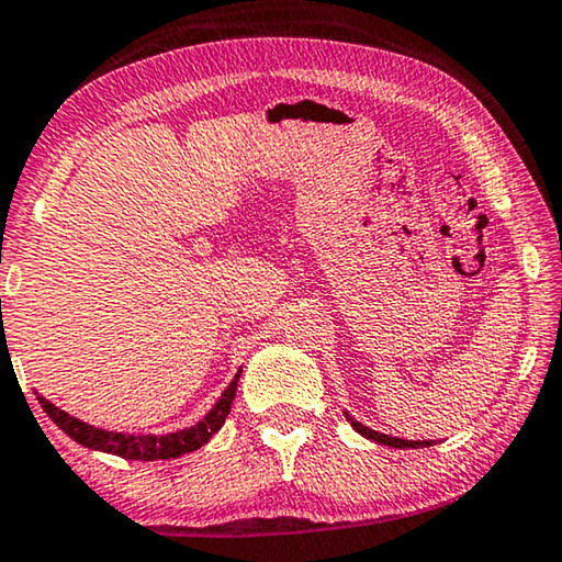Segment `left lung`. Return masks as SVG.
<instances>
[{"label": "left lung", "mask_w": 562, "mask_h": 562, "mask_svg": "<svg viewBox=\"0 0 562 562\" xmlns=\"http://www.w3.org/2000/svg\"><path fill=\"white\" fill-rule=\"evenodd\" d=\"M350 425H352V429H358L360 435L363 437H368V440H375V442H381V445H389V448H429V445L432 442H412V440H398V437H389V435H381V432H373V429H368V427H363L360 425V422H352L350 419Z\"/></svg>", "instance_id": "8db88e82"}]
</instances>
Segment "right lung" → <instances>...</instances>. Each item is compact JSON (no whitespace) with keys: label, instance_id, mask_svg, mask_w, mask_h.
Segmentation results:
<instances>
[{"label":"right lung","instance_id":"obj_1","mask_svg":"<svg viewBox=\"0 0 562 562\" xmlns=\"http://www.w3.org/2000/svg\"><path fill=\"white\" fill-rule=\"evenodd\" d=\"M237 379H240V373L235 375L225 394L220 396V402L214 404V409L206 414L199 425L181 429V432H173V435H164V437L104 432V429L89 427L76 417H68L66 412H60L58 406L45 402L43 396H37V402H41L43 412L48 414V417L56 422L68 437H74L76 442L87 445L91 450H104L127 460H168V458H179L183 452L199 450L204 442H210V437L217 432L222 425H225V417L229 414V406H233V398H235Z\"/></svg>","mask_w":562,"mask_h":562}]
</instances>
